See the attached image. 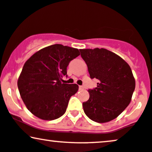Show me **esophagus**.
I'll use <instances>...</instances> for the list:
<instances>
[{
    "label": "esophagus",
    "mask_w": 152,
    "mask_h": 152,
    "mask_svg": "<svg viewBox=\"0 0 152 152\" xmlns=\"http://www.w3.org/2000/svg\"><path fill=\"white\" fill-rule=\"evenodd\" d=\"M83 89H84L83 86H79V90H83Z\"/></svg>",
    "instance_id": "obj_1"
}]
</instances>
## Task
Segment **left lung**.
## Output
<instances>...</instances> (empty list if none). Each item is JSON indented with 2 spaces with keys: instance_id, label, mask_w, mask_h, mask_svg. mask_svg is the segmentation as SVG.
I'll list each match as a JSON object with an SVG mask.
<instances>
[{
  "instance_id": "obj_1",
  "label": "left lung",
  "mask_w": 152,
  "mask_h": 152,
  "mask_svg": "<svg viewBox=\"0 0 152 152\" xmlns=\"http://www.w3.org/2000/svg\"><path fill=\"white\" fill-rule=\"evenodd\" d=\"M90 78L99 80L97 87L88 90L89 99L83 103L85 114L97 123L114 120L129 104L135 80L127 62L104 48L80 49Z\"/></svg>"
}]
</instances>
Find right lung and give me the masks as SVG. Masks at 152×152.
Here are the masks:
<instances>
[{
	"instance_id": "obj_1",
	"label": "right lung",
	"mask_w": 152,
	"mask_h": 152,
	"mask_svg": "<svg viewBox=\"0 0 152 152\" xmlns=\"http://www.w3.org/2000/svg\"><path fill=\"white\" fill-rule=\"evenodd\" d=\"M79 55L78 49L55 44L36 52L25 62L17 86L26 108L34 116L52 121L66 112L78 86L63 83L62 78L66 75L70 61Z\"/></svg>"
}]
</instances>
